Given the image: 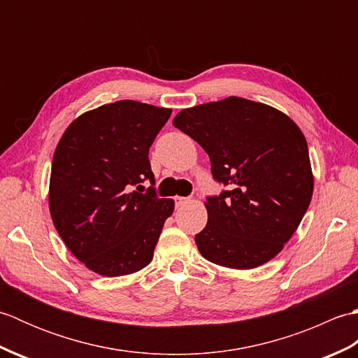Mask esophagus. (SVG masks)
Returning <instances> with one entry per match:
<instances>
[{
  "label": "esophagus",
  "instance_id": "34e87169",
  "mask_svg": "<svg viewBox=\"0 0 358 358\" xmlns=\"http://www.w3.org/2000/svg\"><path fill=\"white\" fill-rule=\"evenodd\" d=\"M187 201H189V199H185V196H175V206L177 208L185 206Z\"/></svg>",
  "mask_w": 358,
  "mask_h": 358
}]
</instances>
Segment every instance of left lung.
<instances>
[{
  "label": "left lung",
  "instance_id": "1",
  "mask_svg": "<svg viewBox=\"0 0 358 358\" xmlns=\"http://www.w3.org/2000/svg\"><path fill=\"white\" fill-rule=\"evenodd\" d=\"M172 124L210 158L229 186L204 201L200 254L229 269H254L281 252L309 208L314 173L301 129L272 106L227 96L180 110Z\"/></svg>",
  "mask_w": 358,
  "mask_h": 358
}]
</instances>
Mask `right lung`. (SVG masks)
Segmentation results:
<instances>
[{"instance_id": "right-lung-1", "label": "right lung", "mask_w": 358, "mask_h": 358, "mask_svg": "<svg viewBox=\"0 0 358 358\" xmlns=\"http://www.w3.org/2000/svg\"><path fill=\"white\" fill-rule=\"evenodd\" d=\"M171 113L132 100L103 104L75 118L53 152V226L75 258L100 275L146 268L172 215V199L140 191L146 178L155 181L149 148Z\"/></svg>"}]
</instances>
